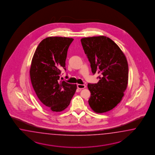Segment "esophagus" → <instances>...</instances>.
Returning a JSON list of instances; mask_svg holds the SVG:
<instances>
[{
	"mask_svg": "<svg viewBox=\"0 0 155 155\" xmlns=\"http://www.w3.org/2000/svg\"><path fill=\"white\" fill-rule=\"evenodd\" d=\"M77 87L79 89H83L86 87V86L84 84H77Z\"/></svg>",
	"mask_w": 155,
	"mask_h": 155,
	"instance_id": "esophagus-1",
	"label": "esophagus"
}]
</instances>
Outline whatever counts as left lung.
I'll return each mask as SVG.
<instances>
[{
	"mask_svg": "<svg viewBox=\"0 0 155 155\" xmlns=\"http://www.w3.org/2000/svg\"><path fill=\"white\" fill-rule=\"evenodd\" d=\"M93 74H100L97 84H88L90 107L97 113L107 112L122 101L127 88L128 66L117 44L104 36L81 40Z\"/></svg>",
	"mask_w": 155,
	"mask_h": 155,
	"instance_id": "1",
	"label": "left lung"
}]
</instances>
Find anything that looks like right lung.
I'll list each match as a JSON object with an SVG mask.
<instances>
[{
    "instance_id": "1",
    "label": "right lung",
    "mask_w": 155,
    "mask_h": 155,
    "mask_svg": "<svg viewBox=\"0 0 155 155\" xmlns=\"http://www.w3.org/2000/svg\"><path fill=\"white\" fill-rule=\"evenodd\" d=\"M73 38L49 37L42 40L34 53L30 77L33 89L42 104L54 112L64 110L71 103L77 85L60 81L66 71L67 52Z\"/></svg>"
}]
</instances>
